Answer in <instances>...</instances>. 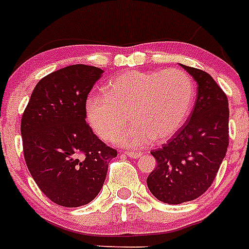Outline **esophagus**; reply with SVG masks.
<instances>
[{
    "mask_svg": "<svg viewBox=\"0 0 249 249\" xmlns=\"http://www.w3.org/2000/svg\"><path fill=\"white\" fill-rule=\"evenodd\" d=\"M124 154H126L127 157H130V158H134V159L140 158L141 157V153L135 152V150H126V152H124Z\"/></svg>",
    "mask_w": 249,
    "mask_h": 249,
    "instance_id": "1",
    "label": "esophagus"
}]
</instances>
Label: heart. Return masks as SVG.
Segmentation results:
<instances>
[{"instance_id":"b5f03b06","label":"heart","mask_w":249,"mask_h":249,"mask_svg":"<svg viewBox=\"0 0 249 249\" xmlns=\"http://www.w3.org/2000/svg\"><path fill=\"white\" fill-rule=\"evenodd\" d=\"M196 86L181 69L131 71L112 79L104 95L90 96L86 117L95 132L110 140L128 122L115 142L126 146H144L152 140L174 136L192 110Z\"/></svg>"}]
</instances>
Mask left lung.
<instances>
[{"label":"left lung","mask_w":249,"mask_h":249,"mask_svg":"<svg viewBox=\"0 0 249 249\" xmlns=\"http://www.w3.org/2000/svg\"><path fill=\"white\" fill-rule=\"evenodd\" d=\"M198 83L196 107L189 121L153 150L157 167L146 184L157 199L180 204L199 198L213 182L229 146V103L208 73L181 65Z\"/></svg>","instance_id":"1"}]
</instances>
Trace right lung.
Segmentation results:
<instances>
[{"label":"right lung","instance_id":"1","mask_svg":"<svg viewBox=\"0 0 249 249\" xmlns=\"http://www.w3.org/2000/svg\"><path fill=\"white\" fill-rule=\"evenodd\" d=\"M103 74L91 65H69L43 77L21 117L24 158L50 200L63 207L90 203L100 193L117 150L86 123L87 95Z\"/></svg>","mask_w":249,"mask_h":249}]
</instances>
